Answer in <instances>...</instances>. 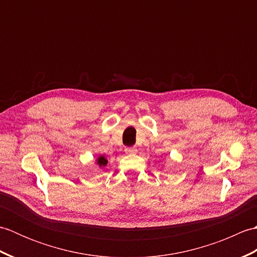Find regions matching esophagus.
Instances as JSON below:
<instances>
[{"label":"esophagus","mask_w":257,"mask_h":257,"mask_svg":"<svg viewBox=\"0 0 257 257\" xmlns=\"http://www.w3.org/2000/svg\"><path fill=\"white\" fill-rule=\"evenodd\" d=\"M124 151H125V154H128V155L137 154V149H136L135 147H128V148L124 149Z\"/></svg>","instance_id":"obj_1"}]
</instances>
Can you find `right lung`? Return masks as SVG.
Returning <instances> with one entry per match:
<instances>
[{
    "label": "right lung",
    "mask_w": 257,
    "mask_h": 257,
    "mask_svg": "<svg viewBox=\"0 0 257 257\" xmlns=\"http://www.w3.org/2000/svg\"><path fill=\"white\" fill-rule=\"evenodd\" d=\"M107 159L103 156H100L99 158H98L97 159V165L99 166V167H105L106 165H107Z\"/></svg>",
    "instance_id": "obj_1"
}]
</instances>
